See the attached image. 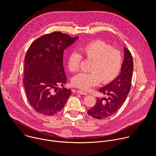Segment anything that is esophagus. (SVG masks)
Returning a JSON list of instances; mask_svg holds the SVG:
<instances>
[{
    "mask_svg": "<svg viewBox=\"0 0 156 156\" xmlns=\"http://www.w3.org/2000/svg\"><path fill=\"white\" fill-rule=\"evenodd\" d=\"M77 93H78V94H83V95H87V92L85 91H84V90H78L77 91Z\"/></svg>",
    "mask_w": 156,
    "mask_h": 156,
    "instance_id": "34e87169",
    "label": "esophagus"
}]
</instances>
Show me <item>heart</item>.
<instances>
[{"mask_svg": "<svg viewBox=\"0 0 156 156\" xmlns=\"http://www.w3.org/2000/svg\"><path fill=\"white\" fill-rule=\"evenodd\" d=\"M81 54L72 52L67 59L68 69L71 72L79 70L82 56L92 61L90 73H81L73 77L72 84L83 90H87L102 81L108 83L119 74L122 66L121 52L100 40L88 42L80 48Z\"/></svg>", "mask_w": 156, "mask_h": 156, "instance_id": "b5f03b06", "label": "heart"}]
</instances>
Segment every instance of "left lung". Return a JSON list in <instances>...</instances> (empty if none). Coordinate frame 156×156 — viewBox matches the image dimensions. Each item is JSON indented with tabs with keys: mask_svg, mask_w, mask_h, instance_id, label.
<instances>
[{
	"mask_svg": "<svg viewBox=\"0 0 156 156\" xmlns=\"http://www.w3.org/2000/svg\"><path fill=\"white\" fill-rule=\"evenodd\" d=\"M124 60L119 76L99 89V92L106 94L107 98H97L96 105L87 111V114L94 119H105L116 113L125 101L130 91L133 61L129 51L124 48Z\"/></svg>",
	"mask_w": 156,
	"mask_h": 156,
	"instance_id": "1",
	"label": "left lung"
}]
</instances>
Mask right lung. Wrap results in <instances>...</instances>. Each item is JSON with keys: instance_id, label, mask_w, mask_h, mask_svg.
Segmentation results:
<instances>
[{"instance_id": "add662e5", "label": "right lung", "mask_w": 156, "mask_h": 156, "mask_svg": "<svg viewBox=\"0 0 156 156\" xmlns=\"http://www.w3.org/2000/svg\"><path fill=\"white\" fill-rule=\"evenodd\" d=\"M78 39L54 31L36 39L25 57L23 84L29 103L37 112L53 115L63 109L72 94L58 88L66 81L63 65L64 50Z\"/></svg>"}]
</instances>
